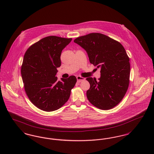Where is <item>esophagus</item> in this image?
Wrapping results in <instances>:
<instances>
[{"instance_id": "34e87169", "label": "esophagus", "mask_w": 154, "mask_h": 154, "mask_svg": "<svg viewBox=\"0 0 154 154\" xmlns=\"http://www.w3.org/2000/svg\"><path fill=\"white\" fill-rule=\"evenodd\" d=\"M77 81L79 82H80L81 81L84 80L85 79L84 77H81V76H77Z\"/></svg>"}]
</instances>
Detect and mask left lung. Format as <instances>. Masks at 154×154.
Wrapping results in <instances>:
<instances>
[{"mask_svg": "<svg viewBox=\"0 0 154 154\" xmlns=\"http://www.w3.org/2000/svg\"><path fill=\"white\" fill-rule=\"evenodd\" d=\"M74 42L88 54L89 62L100 68L99 81L92 77L87 91L88 100L101 110H110L122 100L129 85V58L123 45L117 40L99 33L76 38Z\"/></svg>", "mask_w": 154, "mask_h": 154, "instance_id": "obj_1", "label": "left lung"}]
</instances>
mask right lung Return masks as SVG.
<instances>
[{"label":"right lung","mask_w":154,"mask_h":154,"mask_svg":"<svg viewBox=\"0 0 154 154\" xmlns=\"http://www.w3.org/2000/svg\"><path fill=\"white\" fill-rule=\"evenodd\" d=\"M72 40L45 37L30 46L24 55L21 69L23 87L30 101L40 110L50 112L62 107L77 82L74 75L60 81L55 76L62 51Z\"/></svg>","instance_id":"add662e5"}]
</instances>
